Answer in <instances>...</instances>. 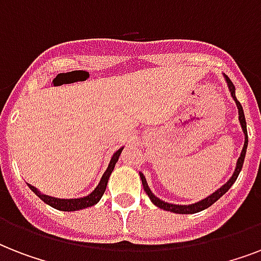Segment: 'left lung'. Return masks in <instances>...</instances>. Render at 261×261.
Listing matches in <instances>:
<instances>
[{
  "mask_svg": "<svg viewBox=\"0 0 261 261\" xmlns=\"http://www.w3.org/2000/svg\"><path fill=\"white\" fill-rule=\"evenodd\" d=\"M225 79H226V81H227V87H229V89H230L231 97L234 98L236 104H237V108H239L240 123H241V127H243L244 134H245V143H244L243 151H241V155H240L239 161H237V167H236L234 173H233V176L229 178V181H227L226 184H223V186L221 187L219 190L215 191L214 194H211L210 196H207L206 199H203V200H200V202L194 203V204H188V206H181V204H171V203H167V202H164V200H161V199H159L157 196H155V195H153V192L150 191V188H149V186H147L145 176H143L142 173H139V176H141V180H142L143 190H145V192L147 194V196L150 198V200L154 203L155 206L160 207V208H163V210L172 211V213H176V214H195V213H199V211H202V210H204V208H207V207H210L211 204H214V203L217 202V200H218V199L221 198L222 195L226 194L227 191H229V188H230V187L234 184V181L237 180V177H239L240 172H241V168H243L244 159H245V154H247V147H248L247 122H245V116H244L243 107H241L240 101L237 100V97H236L234 85H233V83H231L230 79H229L227 75H225Z\"/></svg>",
  "mask_w": 261,
  "mask_h": 261,
  "instance_id": "8db88e82",
  "label": "left lung"
}]
</instances>
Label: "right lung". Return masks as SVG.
<instances>
[{"mask_svg": "<svg viewBox=\"0 0 261 261\" xmlns=\"http://www.w3.org/2000/svg\"><path fill=\"white\" fill-rule=\"evenodd\" d=\"M123 147L122 149H119L114 155H112V159L110 161V165L107 168V171L104 172L102 174L101 180L98 182V186L94 188V191L92 194H89L88 196H84V198H80V199H58V198H53V196H48V195H43L40 194L35 187H32L31 184H28L31 190L34 191L35 194L38 195L39 198L42 199L43 202L47 203V204H50L51 207H54L57 210H61V211H75V210H83V208H87V207L90 206H94L96 203L101 199L102 194H104V191L107 188V182H108V178H110L111 173L114 171L115 168V164L116 161L119 160V155L122 153Z\"/></svg>", "mask_w": 261, "mask_h": 261, "instance_id": "add662e5", "label": "right lung"}]
</instances>
